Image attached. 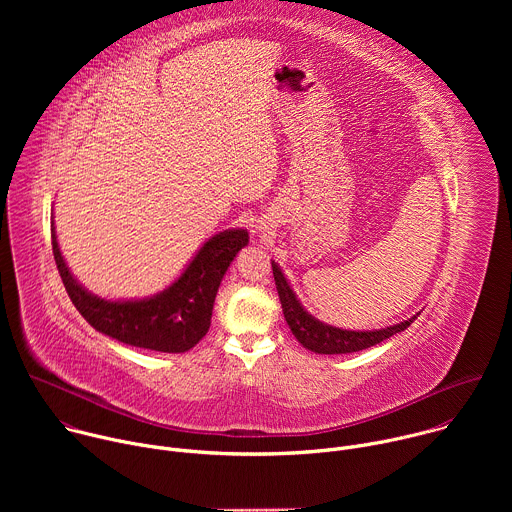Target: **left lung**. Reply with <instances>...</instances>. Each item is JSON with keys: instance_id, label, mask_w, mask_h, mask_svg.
Masks as SVG:
<instances>
[{"instance_id": "1", "label": "left lung", "mask_w": 512, "mask_h": 512, "mask_svg": "<svg viewBox=\"0 0 512 512\" xmlns=\"http://www.w3.org/2000/svg\"><path fill=\"white\" fill-rule=\"evenodd\" d=\"M271 267H273V279H275V285H277L279 302H281L283 316H285V322H287L289 330L294 332V336L298 338V342L304 348H308L316 354H348V352H358V350H364V348H371V346L403 332L419 316V314H415L409 320H403L399 324H393V326H387V328H381V330H344V328H336V326L320 322L310 312H306L304 306L300 304L298 296L294 294V289H291V285L287 283L279 265L275 261H271Z\"/></svg>"}]
</instances>
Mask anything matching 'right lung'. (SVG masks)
<instances>
[{"label": "right lung", "mask_w": 512, "mask_h": 512, "mask_svg": "<svg viewBox=\"0 0 512 512\" xmlns=\"http://www.w3.org/2000/svg\"><path fill=\"white\" fill-rule=\"evenodd\" d=\"M247 243L249 233L245 229L216 233L196 251L180 277L160 294L113 302L91 294L70 273L52 223L54 261L66 294L79 314L109 338L156 352H186L202 340L210 328L218 285Z\"/></svg>", "instance_id": "obj_1"}]
</instances>
